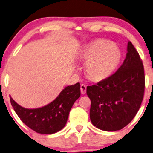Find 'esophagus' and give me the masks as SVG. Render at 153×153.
<instances>
[{"label": "esophagus", "mask_w": 153, "mask_h": 153, "mask_svg": "<svg viewBox=\"0 0 153 153\" xmlns=\"http://www.w3.org/2000/svg\"><path fill=\"white\" fill-rule=\"evenodd\" d=\"M86 90H87V86L85 84H82L80 85V92L82 94H85L86 93Z\"/></svg>", "instance_id": "esophagus-1"}]
</instances>
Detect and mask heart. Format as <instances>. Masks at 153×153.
I'll return each mask as SVG.
<instances>
[{
  "mask_svg": "<svg viewBox=\"0 0 153 153\" xmlns=\"http://www.w3.org/2000/svg\"><path fill=\"white\" fill-rule=\"evenodd\" d=\"M121 54L119 48L106 40H96L86 46L80 59L86 65V74L90 80L101 81L111 75L119 65Z\"/></svg>",
  "mask_w": 153,
  "mask_h": 153,
  "instance_id": "1",
  "label": "heart"
}]
</instances>
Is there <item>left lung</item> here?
Instances as JSON below:
<instances>
[{
  "mask_svg": "<svg viewBox=\"0 0 153 153\" xmlns=\"http://www.w3.org/2000/svg\"><path fill=\"white\" fill-rule=\"evenodd\" d=\"M145 74L142 60L131 42L126 59L117 72L87 87L91 100L92 123L106 131L122 129L132 121L143 99Z\"/></svg>",
  "mask_w": 153,
  "mask_h": 153,
  "instance_id": "8db88e82",
  "label": "left lung"
}]
</instances>
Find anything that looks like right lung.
Instances as JSON below:
<instances>
[{
	"mask_svg": "<svg viewBox=\"0 0 153 153\" xmlns=\"http://www.w3.org/2000/svg\"><path fill=\"white\" fill-rule=\"evenodd\" d=\"M80 96V85L78 82L67 86L53 102L38 109H26L11 97L10 100L17 116L29 128L38 133L52 134L63 128L73 104Z\"/></svg>",
	"mask_w": 153,
	"mask_h": 153,
	"instance_id": "right-lung-1",
	"label": "right lung"
}]
</instances>
